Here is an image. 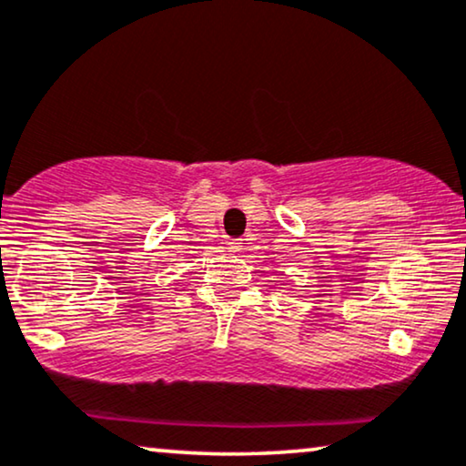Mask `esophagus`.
I'll use <instances>...</instances> for the list:
<instances>
[{"instance_id": "1", "label": "esophagus", "mask_w": 466, "mask_h": 466, "mask_svg": "<svg viewBox=\"0 0 466 466\" xmlns=\"http://www.w3.org/2000/svg\"><path fill=\"white\" fill-rule=\"evenodd\" d=\"M228 246H231V250L233 252H238L239 250V244H241V239H231V241H227Z\"/></svg>"}]
</instances>
